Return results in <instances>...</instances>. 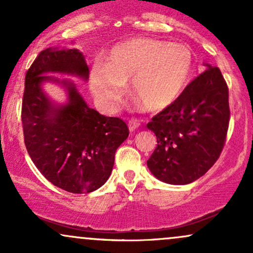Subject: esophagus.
Segmentation results:
<instances>
[{
	"label": "esophagus",
	"instance_id": "esophagus-1",
	"mask_svg": "<svg viewBox=\"0 0 253 253\" xmlns=\"http://www.w3.org/2000/svg\"><path fill=\"white\" fill-rule=\"evenodd\" d=\"M139 126H140V121L139 120H134V119H133V120H130L128 123V128L130 132H134Z\"/></svg>",
	"mask_w": 253,
	"mask_h": 253
}]
</instances>
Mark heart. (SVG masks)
I'll list each match as a JSON object with an SVG mask.
<instances>
[{"instance_id": "heart-1", "label": "heart", "mask_w": 253, "mask_h": 253, "mask_svg": "<svg viewBox=\"0 0 253 253\" xmlns=\"http://www.w3.org/2000/svg\"><path fill=\"white\" fill-rule=\"evenodd\" d=\"M194 57L187 46L138 38L115 45L107 62L95 60L89 82L92 95L103 109L113 112L130 80L134 96L147 109L159 110L181 96L189 83Z\"/></svg>"}]
</instances>
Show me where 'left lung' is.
Masks as SVG:
<instances>
[{
    "label": "left lung",
    "mask_w": 253,
    "mask_h": 253,
    "mask_svg": "<svg viewBox=\"0 0 253 253\" xmlns=\"http://www.w3.org/2000/svg\"><path fill=\"white\" fill-rule=\"evenodd\" d=\"M173 103L147 124L157 147L147 168L168 184H189L205 175L221 153L228 129V88L210 64Z\"/></svg>",
    "instance_id": "8db88e82"
}]
</instances>
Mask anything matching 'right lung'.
Instances as JSON below:
<instances>
[{
	"label": "right lung",
	"instance_id": "add662e5",
	"mask_svg": "<svg viewBox=\"0 0 253 253\" xmlns=\"http://www.w3.org/2000/svg\"><path fill=\"white\" fill-rule=\"evenodd\" d=\"M50 75L88 81L85 57L77 48L48 47L28 69L22 100L26 149L52 184L72 194L91 193L109 178L115 151L128 128L121 119L90 108L71 78ZM45 83L64 88L66 100H52L43 89Z\"/></svg>",
	"mask_w": 253,
	"mask_h": 253
}]
</instances>
